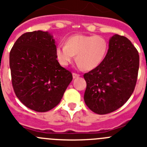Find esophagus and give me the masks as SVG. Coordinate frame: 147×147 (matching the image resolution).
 Masks as SVG:
<instances>
[{
    "mask_svg": "<svg viewBox=\"0 0 147 147\" xmlns=\"http://www.w3.org/2000/svg\"><path fill=\"white\" fill-rule=\"evenodd\" d=\"M72 77H73L74 79H75V78H77L80 77V75H78V74H76V73H73L72 74Z\"/></svg>",
    "mask_w": 147,
    "mask_h": 147,
    "instance_id": "obj_1",
    "label": "esophagus"
}]
</instances>
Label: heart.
Listing matches in <instances>:
<instances>
[{"mask_svg": "<svg viewBox=\"0 0 147 147\" xmlns=\"http://www.w3.org/2000/svg\"><path fill=\"white\" fill-rule=\"evenodd\" d=\"M108 51V41L102 36L76 34L66 40L65 45L57 46L55 57L61 65L67 67L76 55L79 67L92 70L102 64Z\"/></svg>", "mask_w": 147, "mask_h": 147, "instance_id": "1", "label": "heart"}]
</instances>
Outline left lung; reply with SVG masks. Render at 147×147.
Returning <instances> with one entry per match:
<instances>
[{
    "instance_id": "1",
    "label": "left lung",
    "mask_w": 147,
    "mask_h": 147,
    "mask_svg": "<svg viewBox=\"0 0 147 147\" xmlns=\"http://www.w3.org/2000/svg\"><path fill=\"white\" fill-rule=\"evenodd\" d=\"M138 68L139 55L132 42L123 36H112L102 64L83 75L86 105L100 115L119 108L134 91Z\"/></svg>"
}]
</instances>
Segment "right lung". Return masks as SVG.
I'll return each instance as SVG.
<instances>
[{
    "label": "right lung",
    "mask_w": 147,
    "mask_h": 147,
    "mask_svg": "<svg viewBox=\"0 0 147 147\" xmlns=\"http://www.w3.org/2000/svg\"><path fill=\"white\" fill-rule=\"evenodd\" d=\"M55 41L48 31L20 36L9 54L16 96L27 108L46 112L60 102L72 75L55 57Z\"/></svg>",
    "instance_id": "1"
}]
</instances>
